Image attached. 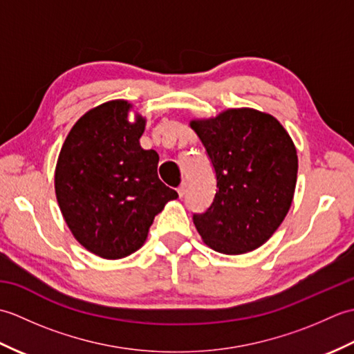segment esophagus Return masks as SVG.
<instances>
[{
  "label": "esophagus",
  "instance_id": "1",
  "mask_svg": "<svg viewBox=\"0 0 354 354\" xmlns=\"http://www.w3.org/2000/svg\"><path fill=\"white\" fill-rule=\"evenodd\" d=\"M185 193H187V183H181V185L178 187V194H179V198H184V196H185Z\"/></svg>",
  "mask_w": 354,
  "mask_h": 354
}]
</instances>
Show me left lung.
Instances as JSON below:
<instances>
[{"mask_svg": "<svg viewBox=\"0 0 354 354\" xmlns=\"http://www.w3.org/2000/svg\"><path fill=\"white\" fill-rule=\"evenodd\" d=\"M217 179L213 204L193 222L212 250L239 255L257 250L280 227L292 205L298 156L275 117L252 108L192 120Z\"/></svg>", "mask_w": 354, "mask_h": 354, "instance_id": "8db88e82", "label": "left lung"}]
</instances>
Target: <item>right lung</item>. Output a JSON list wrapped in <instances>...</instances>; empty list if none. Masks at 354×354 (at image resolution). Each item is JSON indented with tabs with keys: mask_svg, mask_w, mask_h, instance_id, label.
<instances>
[{
	"mask_svg": "<svg viewBox=\"0 0 354 354\" xmlns=\"http://www.w3.org/2000/svg\"><path fill=\"white\" fill-rule=\"evenodd\" d=\"M111 100L89 109L66 135L55 170L59 208L74 239L102 259L117 260L145 245L155 216L175 190L158 178L160 156L140 138L146 118Z\"/></svg>",
	"mask_w": 354,
	"mask_h": 354,
	"instance_id": "right-lung-1",
	"label": "right lung"
}]
</instances>
